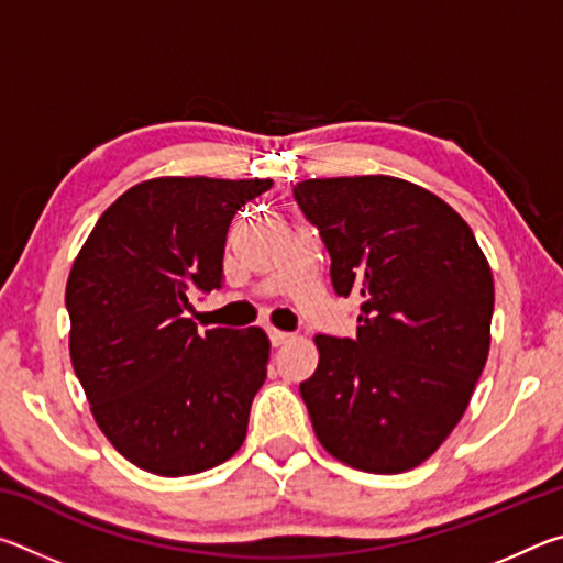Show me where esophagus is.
I'll use <instances>...</instances> for the list:
<instances>
[{
  "mask_svg": "<svg viewBox=\"0 0 563 563\" xmlns=\"http://www.w3.org/2000/svg\"><path fill=\"white\" fill-rule=\"evenodd\" d=\"M268 338H271V342H273V347H280V345H285V342H290V340H292L290 332H285V330H275V328H271V330H268Z\"/></svg>",
  "mask_w": 563,
  "mask_h": 563,
  "instance_id": "1",
  "label": "esophagus"
}]
</instances>
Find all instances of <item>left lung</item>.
Here are the masks:
<instances>
[{"label":"left lung","instance_id":"obj_1","mask_svg":"<svg viewBox=\"0 0 563 563\" xmlns=\"http://www.w3.org/2000/svg\"><path fill=\"white\" fill-rule=\"evenodd\" d=\"M330 253L340 298L362 300L355 338L316 335L300 383L320 444L355 470L399 474L437 452L489 355L494 280L464 218L393 176L292 188Z\"/></svg>","mask_w":563,"mask_h":563}]
</instances>
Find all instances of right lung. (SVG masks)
<instances>
[{
  "mask_svg": "<svg viewBox=\"0 0 563 563\" xmlns=\"http://www.w3.org/2000/svg\"><path fill=\"white\" fill-rule=\"evenodd\" d=\"M271 178H151L119 196L66 280L74 373L93 419L131 464L158 476L218 466L241 450L268 375L261 328L186 318L223 285L225 235Z\"/></svg>",
  "mask_w": 563,
  "mask_h": 563,
  "instance_id": "add662e5",
  "label": "right lung"
}]
</instances>
